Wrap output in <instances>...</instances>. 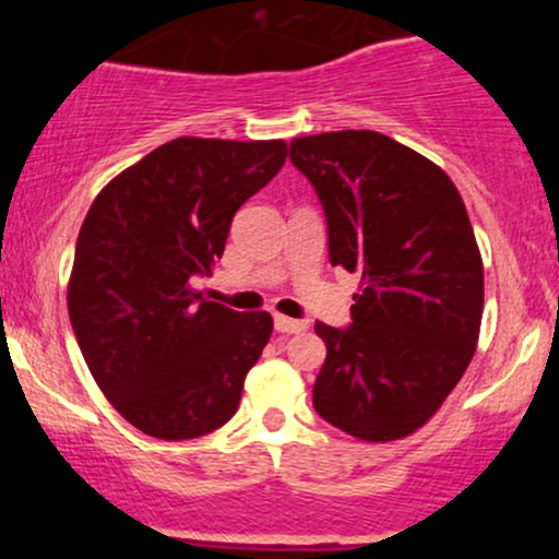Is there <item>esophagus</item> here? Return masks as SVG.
<instances>
[{
  "instance_id": "1",
  "label": "esophagus",
  "mask_w": 559,
  "mask_h": 559,
  "mask_svg": "<svg viewBox=\"0 0 559 559\" xmlns=\"http://www.w3.org/2000/svg\"><path fill=\"white\" fill-rule=\"evenodd\" d=\"M307 329L305 320H294V318H286V316H275V331L281 333H301Z\"/></svg>"
}]
</instances>
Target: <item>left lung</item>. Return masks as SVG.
Wrapping results in <instances>:
<instances>
[{
  "label": "left lung",
  "instance_id": "1",
  "mask_svg": "<svg viewBox=\"0 0 559 559\" xmlns=\"http://www.w3.org/2000/svg\"><path fill=\"white\" fill-rule=\"evenodd\" d=\"M316 186L331 265L360 273L349 329L316 323L325 342L312 404L362 441L415 433L476 355L484 260L457 186L439 165L378 131L292 141Z\"/></svg>",
  "mask_w": 559,
  "mask_h": 559
}]
</instances>
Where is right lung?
I'll use <instances>...</instances> for the list:
<instances>
[{
  "instance_id": "add662e5",
  "label": "right lung",
  "mask_w": 559,
  "mask_h": 559,
  "mask_svg": "<svg viewBox=\"0 0 559 559\" xmlns=\"http://www.w3.org/2000/svg\"><path fill=\"white\" fill-rule=\"evenodd\" d=\"M286 141L181 136L115 176L88 207L68 312L96 386L139 431L197 439L234 418L271 312L202 299L236 210L284 168Z\"/></svg>"
}]
</instances>
